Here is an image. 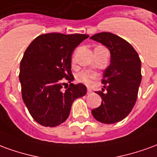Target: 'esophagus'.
<instances>
[{
	"mask_svg": "<svg viewBox=\"0 0 157 157\" xmlns=\"http://www.w3.org/2000/svg\"><path fill=\"white\" fill-rule=\"evenodd\" d=\"M92 93V90H91L90 88H87V92H86V94H87V95H91Z\"/></svg>",
	"mask_w": 157,
	"mask_h": 157,
	"instance_id": "esophagus-1",
	"label": "esophagus"
}]
</instances>
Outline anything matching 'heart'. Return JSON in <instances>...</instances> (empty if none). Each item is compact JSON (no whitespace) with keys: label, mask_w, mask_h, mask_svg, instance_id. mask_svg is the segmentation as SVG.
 Segmentation results:
<instances>
[{"label":"heart","mask_w":157,"mask_h":157,"mask_svg":"<svg viewBox=\"0 0 157 157\" xmlns=\"http://www.w3.org/2000/svg\"><path fill=\"white\" fill-rule=\"evenodd\" d=\"M97 78V74L91 71H82L76 75L77 81L86 85H90L94 79Z\"/></svg>","instance_id":"obj_1"}]
</instances>
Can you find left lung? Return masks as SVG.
<instances>
[{
    "label": "left lung",
    "mask_w": 157,
    "mask_h": 157,
    "mask_svg": "<svg viewBox=\"0 0 157 157\" xmlns=\"http://www.w3.org/2000/svg\"><path fill=\"white\" fill-rule=\"evenodd\" d=\"M91 39L105 45L111 54L102 80L106 91L96 92L102 101L92 109V116L103 124H115L126 118L135 104L142 77L140 59L129 43L113 33H99Z\"/></svg>",
    "instance_id": "left-lung-1"
}]
</instances>
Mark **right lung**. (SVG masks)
<instances>
[{"label": "right lung", "instance_id": "add662e5", "mask_svg": "<svg viewBox=\"0 0 157 157\" xmlns=\"http://www.w3.org/2000/svg\"><path fill=\"white\" fill-rule=\"evenodd\" d=\"M86 34H41L29 44L20 63L22 98L33 118L45 127H55L68 118L73 102L86 93L82 83L63 89L74 80L71 55Z\"/></svg>", "mask_w": 157, "mask_h": 157}]
</instances>
